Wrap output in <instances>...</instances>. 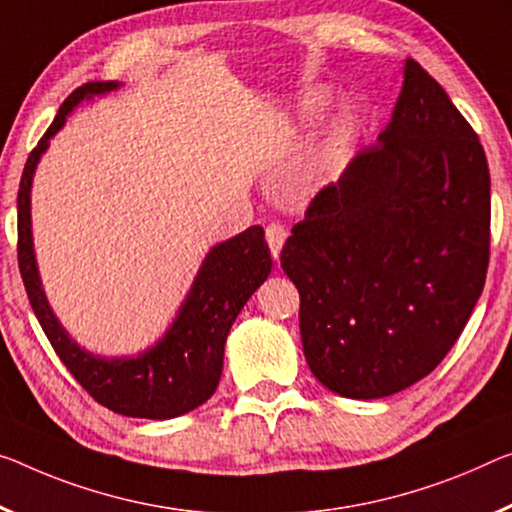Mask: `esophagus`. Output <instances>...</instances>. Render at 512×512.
I'll return each mask as SVG.
<instances>
[{
	"instance_id": "obj_1",
	"label": "esophagus",
	"mask_w": 512,
	"mask_h": 512,
	"mask_svg": "<svg viewBox=\"0 0 512 512\" xmlns=\"http://www.w3.org/2000/svg\"><path fill=\"white\" fill-rule=\"evenodd\" d=\"M286 238H288V229L283 224H279V222H272L265 229V240H267V245H270V251H272L274 258H279L281 249H283V242H286Z\"/></svg>"
}]
</instances>
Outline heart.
Segmentation results:
<instances>
[{
    "label": "heart",
    "instance_id": "b5f03b06",
    "mask_svg": "<svg viewBox=\"0 0 512 512\" xmlns=\"http://www.w3.org/2000/svg\"><path fill=\"white\" fill-rule=\"evenodd\" d=\"M322 105H325V96H311V98L304 100V112L313 114V112H318ZM334 153H336V144H334V141H329V144L320 151V164L332 162Z\"/></svg>",
    "mask_w": 512,
    "mask_h": 512
}]
</instances>
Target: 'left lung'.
I'll list each match as a JSON object with an SVG mask.
<instances>
[{
    "label": "left lung",
    "mask_w": 512,
    "mask_h": 512,
    "mask_svg": "<svg viewBox=\"0 0 512 512\" xmlns=\"http://www.w3.org/2000/svg\"><path fill=\"white\" fill-rule=\"evenodd\" d=\"M490 169L474 128L414 59L391 121L313 196L281 251L311 373L371 400L435 371L483 293Z\"/></svg>",
    "instance_id": "1"
}]
</instances>
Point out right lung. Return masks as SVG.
Instances as JSON below:
<instances>
[{
    "mask_svg": "<svg viewBox=\"0 0 512 512\" xmlns=\"http://www.w3.org/2000/svg\"><path fill=\"white\" fill-rule=\"evenodd\" d=\"M119 82H89L59 107L57 119L29 153L18 190V265L31 309L47 341L86 393L107 410L135 419H174L206 403L224 366V343L242 306L272 270L261 226L212 247L180 306L174 325L144 355L102 359L82 350L54 318L41 288L31 242V180L50 137L84 98L114 91Z\"/></svg>",
    "mask_w": 512,
    "mask_h": 512,
    "instance_id": "1",
    "label": "right lung"
}]
</instances>
